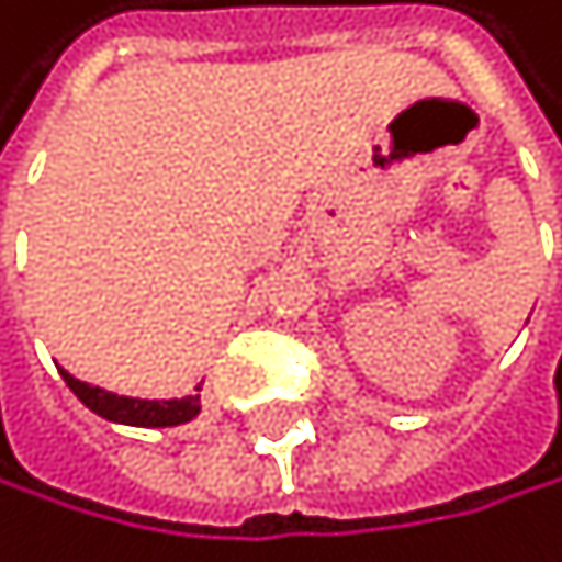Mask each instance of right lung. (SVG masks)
Here are the masks:
<instances>
[{
    "label": "right lung",
    "instance_id": "obj_1",
    "mask_svg": "<svg viewBox=\"0 0 562 562\" xmlns=\"http://www.w3.org/2000/svg\"><path fill=\"white\" fill-rule=\"evenodd\" d=\"M61 380L68 383L71 394L82 401L92 414H99V418H106L113 425L176 428V425L193 422L200 414V394H186V397H172V401H140V397H120V394H110V390H103V386L75 380L68 369H61Z\"/></svg>",
    "mask_w": 562,
    "mask_h": 562
}]
</instances>
